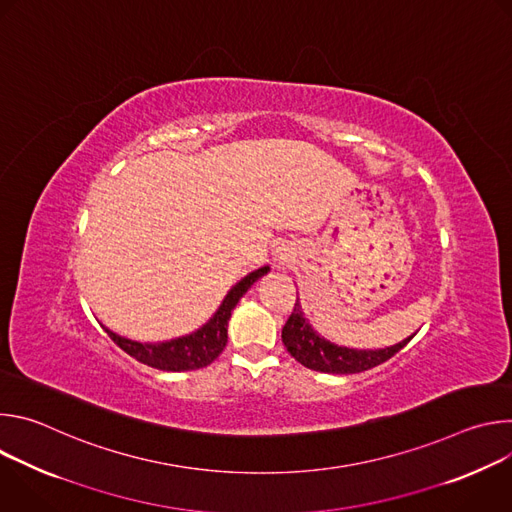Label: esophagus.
Listing matches in <instances>:
<instances>
[{
    "mask_svg": "<svg viewBox=\"0 0 512 512\" xmlns=\"http://www.w3.org/2000/svg\"><path fill=\"white\" fill-rule=\"evenodd\" d=\"M281 259H283V257H281Z\"/></svg>",
    "mask_w": 512,
    "mask_h": 512,
    "instance_id": "1",
    "label": "esophagus"
}]
</instances>
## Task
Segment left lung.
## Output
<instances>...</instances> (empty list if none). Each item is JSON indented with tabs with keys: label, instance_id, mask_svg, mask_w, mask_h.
<instances>
[{
	"label": "left lung",
	"instance_id": "1",
	"mask_svg": "<svg viewBox=\"0 0 512 512\" xmlns=\"http://www.w3.org/2000/svg\"><path fill=\"white\" fill-rule=\"evenodd\" d=\"M415 334L409 338L377 348V350H358V348H346L338 346L324 336H320L312 324L306 320L304 310L300 302L296 304L294 312L287 318L283 330H281V340L287 348V352L294 356L298 362H302L306 369L320 371V373H330V375H354L369 371L377 364H383L389 360L393 354H397Z\"/></svg>",
	"mask_w": 512,
	"mask_h": 512
}]
</instances>
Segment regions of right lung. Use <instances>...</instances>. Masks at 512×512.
I'll return each mask as SVG.
<instances>
[{"instance_id":"add662e5","label":"right lung","mask_w":512,"mask_h":512,"mask_svg":"<svg viewBox=\"0 0 512 512\" xmlns=\"http://www.w3.org/2000/svg\"><path fill=\"white\" fill-rule=\"evenodd\" d=\"M269 271V265H263L255 271H251L249 275H245L241 281H237L229 294L225 296V300L218 306V310L208 318L206 324H202L198 330L172 338V340H164V342H137L131 338H125L113 330H109L107 326L105 332L109 334V338L123 348L129 356H133L135 360L148 364L152 369L158 371H168V373H182V371H196L210 364L218 354L223 352V348L229 342V320L231 314L235 310V306L239 304V300L247 294V289L261 279L265 273Z\"/></svg>"}]
</instances>
